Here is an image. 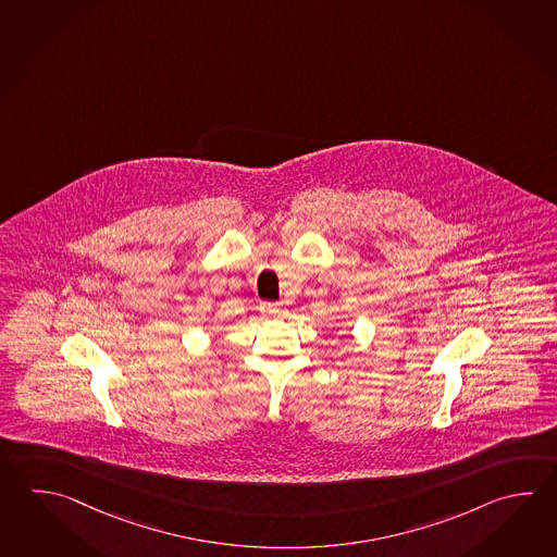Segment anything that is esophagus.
I'll list each match as a JSON object with an SVG mask.
<instances>
[{"instance_id": "34e87169", "label": "esophagus", "mask_w": 557, "mask_h": 557, "mask_svg": "<svg viewBox=\"0 0 557 557\" xmlns=\"http://www.w3.org/2000/svg\"><path fill=\"white\" fill-rule=\"evenodd\" d=\"M260 311L263 318H277L282 313V304H272V301H263L260 304Z\"/></svg>"}]
</instances>
